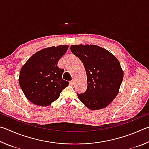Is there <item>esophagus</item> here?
Instances as JSON below:
<instances>
[{"mask_svg":"<svg viewBox=\"0 0 149 149\" xmlns=\"http://www.w3.org/2000/svg\"><path fill=\"white\" fill-rule=\"evenodd\" d=\"M70 84L71 85H74V80H72V81H70Z\"/></svg>","mask_w":149,"mask_h":149,"instance_id":"obj_1","label":"esophagus"}]
</instances>
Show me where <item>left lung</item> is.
<instances>
[{"label": "left lung", "instance_id": "left-lung-1", "mask_svg": "<svg viewBox=\"0 0 149 149\" xmlns=\"http://www.w3.org/2000/svg\"><path fill=\"white\" fill-rule=\"evenodd\" d=\"M70 50L81 60L87 74L86 91L77 93L80 101L91 110L107 107L117 97L123 78L119 60L107 49L95 45H72Z\"/></svg>", "mask_w": 149, "mask_h": 149}]
</instances>
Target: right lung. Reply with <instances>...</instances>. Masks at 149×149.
<instances>
[{
    "label": "right lung",
    "instance_id": "1",
    "mask_svg": "<svg viewBox=\"0 0 149 149\" xmlns=\"http://www.w3.org/2000/svg\"><path fill=\"white\" fill-rule=\"evenodd\" d=\"M68 45L42 49L27 60L19 72V84L33 104L47 107L59 98L69 82L62 79L64 70L57 66Z\"/></svg>",
    "mask_w": 149,
    "mask_h": 149
}]
</instances>
